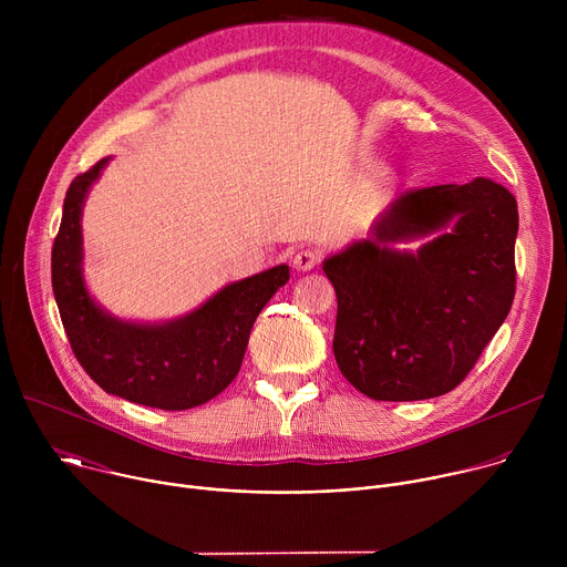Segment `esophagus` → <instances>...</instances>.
Masks as SVG:
<instances>
[{
    "mask_svg": "<svg viewBox=\"0 0 567 567\" xmlns=\"http://www.w3.org/2000/svg\"><path fill=\"white\" fill-rule=\"evenodd\" d=\"M320 251H316V249H300L296 256H293V267L298 269V271H309V269H313L318 262H320Z\"/></svg>",
    "mask_w": 567,
    "mask_h": 567,
    "instance_id": "1",
    "label": "esophagus"
}]
</instances>
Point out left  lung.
I'll list each match as a JSON object with an SVG mask.
<instances>
[{"instance_id":"8db88e82","label":"left lung","mask_w":567,"mask_h":567,"mask_svg":"<svg viewBox=\"0 0 567 567\" xmlns=\"http://www.w3.org/2000/svg\"><path fill=\"white\" fill-rule=\"evenodd\" d=\"M456 219L417 255L389 241ZM516 197L477 177L403 193L374 239L326 260L337 291L334 357L343 377L377 401L451 392L505 322L516 293Z\"/></svg>"}]
</instances>
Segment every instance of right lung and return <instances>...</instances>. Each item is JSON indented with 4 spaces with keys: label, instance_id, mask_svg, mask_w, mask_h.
I'll use <instances>...</instances> for the list:
<instances>
[{
    "label": "right lung",
    "instance_id": "right-lung-1",
    "mask_svg": "<svg viewBox=\"0 0 567 567\" xmlns=\"http://www.w3.org/2000/svg\"><path fill=\"white\" fill-rule=\"evenodd\" d=\"M105 164L107 158L99 161L71 182L51 249V285L69 346L78 363L110 394L161 411L202 406L239 372L254 322L289 280V267L233 282L197 311L166 326L112 318L90 298L80 274V210Z\"/></svg>",
    "mask_w": 567,
    "mask_h": 567
}]
</instances>
